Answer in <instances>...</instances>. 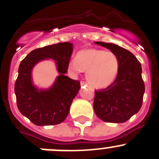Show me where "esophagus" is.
<instances>
[{"instance_id": "esophagus-1", "label": "esophagus", "mask_w": 159, "mask_h": 159, "mask_svg": "<svg viewBox=\"0 0 159 159\" xmlns=\"http://www.w3.org/2000/svg\"><path fill=\"white\" fill-rule=\"evenodd\" d=\"M87 83L85 81H81V86H84V85H87Z\"/></svg>"}]
</instances>
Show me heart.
<instances>
[{"label": "heart", "instance_id": "b5f03b06", "mask_svg": "<svg viewBox=\"0 0 159 159\" xmlns=\"http://www.w3.org/2000/svg\"><path fill=\"white\" fill-rule=\"evenodd\" d=\"M120 63L116 55L111 51L98 49H84L78 52L76 59L69 63L74 74L86 71V79L95 88L110 85L116 78Z\"/></svg>", "mask_w": 159, "mask_h": 159}]
</instances>
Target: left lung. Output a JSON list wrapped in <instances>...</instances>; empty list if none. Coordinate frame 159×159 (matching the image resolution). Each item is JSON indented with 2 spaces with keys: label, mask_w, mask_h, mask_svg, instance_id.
<instances>
[{
  "label": "left lung",
  "mask_w": 159,
  "mask_h": 159,
  "mask_svg": "<svg viewBox=\"0 0 159 159\" xmlns=\"http://www.w3.org/2000/svg\"><path fill=\"white\" fill-rule=\"evenodd\" d=\"M110 50L119 59L118 75L112 84L95 92L94 110L99 119L107 123L126 122L138 112L142 106L144 83L141 63L136 57L113 43L95 42Z\"/></svg>",
  "instance_id": "8db88e82"
}]
</instances>
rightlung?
I'll list each match as a JSON object with an SVG mask.
<instances>
[{"mask_svg": "<svg viewBox=\"0 0 159 159\" xmlns=\"http://www.w3.org/2000/svg\"><path fill=\"white\" fill-rule=\"evenodd\" d=\"M73 51L70 43H59L32 50L21 61L15 84L17 106L23 116L37 126L56 125L67 116L72 101L78 94L80 81L66 76ZM56 61L60 75L48 89H39L33 84L31 70L39 61Z\"/></svg>", "mask_w": 159, "mask_h": 159, "instance_id": "right-lung-1", "label": "right lung"}]
</instances>
